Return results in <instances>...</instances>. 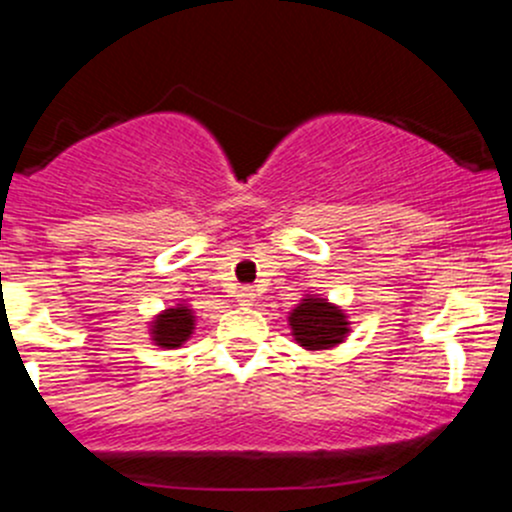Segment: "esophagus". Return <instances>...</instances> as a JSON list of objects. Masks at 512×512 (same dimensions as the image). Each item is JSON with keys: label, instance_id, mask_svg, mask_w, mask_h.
<instances>
[{"label": "esophagus", "instance_id": "obj_1", "mask_svg": "<svg viewBox=\"0 0 512 512\" xmlns=\"http://www.w3.org/2000/svg\"><path fill=\"white\" fill-rule=\"evenodd\" d=\"M256 298V293H254V288H241L239 291V301L241 303H251Z\"/></svg>", "mask_w": 512, "mask_h": 512}]
</instances>
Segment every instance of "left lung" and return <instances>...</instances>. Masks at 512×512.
<instances>
[{
	"mask_svg": "<svg viewBox=\"0 0 512 512\" xmlns=\"http://www.w3.org/2000/svg\"><path fill=\"white\" fill-rule=\"evenodd\" d=\"M291 336L301 343L306 351H323L346 341L348 316L338 306L328 303L326 298L306 296L288 316Z\"/></svg>",
	"mask_w": 512,
	"mask_h": 512,
	"instance_id": "obj_1",
	"label": "left lung"
}]
</instances>
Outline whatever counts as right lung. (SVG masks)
Segmentation results:
<instances>
[{"label": "right lung", "mask_w": 512, "mask_h": 512, "mask_svg": "<svg viewBox=\"0 0 512 512\" xmlns=\"http://www.w3.org/2000/svg\"><path fill=\"white\" fill-rule=\"evenodd\" d=\"M194 326V311L186 303H176L151 321V341L161 348H181L194 333Z\"/></svg>", "instance_id": "1"}]
</instances>
